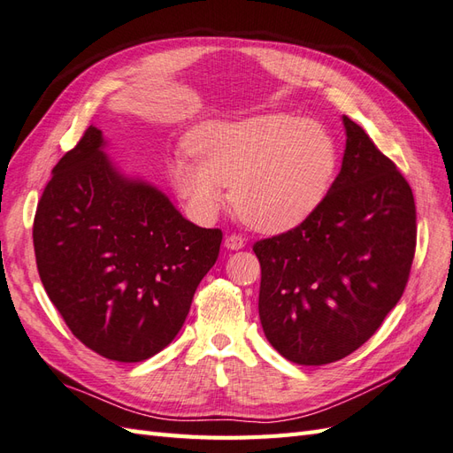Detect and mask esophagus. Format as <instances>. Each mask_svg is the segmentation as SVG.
<instances>
[{
    "instance_id": "esophagus-1",
    "label": "esophagus",
    "mask_w": 453,
    "mask_h": 453,
    "mask_svg": "<svg viewBox=\"0 0 453 453\" xmlns=\"http://www.w3.org/2000/svg\"><path fill=\"white\" fill-rule=\"evenodd\" d=\"M245 245H247V242H245V239H242L241 235H227L226 241H224V247L227 250H239V249H242Z\"/></svg>"
}]
</instances>
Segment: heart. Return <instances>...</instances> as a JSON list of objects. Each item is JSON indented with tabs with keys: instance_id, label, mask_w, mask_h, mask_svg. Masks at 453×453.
<instances>
[{
	"instance_id": "obj_1",
	"label": "heart",
	"mask_w": 453,
	"mask_h": 453,
	"mask_svg": "<svg viewBox=\"0 0 453 453\" xmlns=\"http://www.w3.org/2000/svg\"><path fill=\"white\" fill-rule=\"evenodd\" d=\"M195 158H178L170 181L188 212L212 222L229 201L262 234H285L316 214L339 166L333 135L314 120L262 112L211 120L188 137Z\"/></svg>"
}]
</instances>
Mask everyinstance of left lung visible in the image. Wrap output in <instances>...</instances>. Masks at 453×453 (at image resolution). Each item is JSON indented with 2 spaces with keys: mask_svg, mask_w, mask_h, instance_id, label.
I'll use <instances>...</instances> for the list:
<instances>
[{
  "mask_svg": "<svg viewBox=\"0 0 453 453\" xmlns=\"http://www.w3.org/2000/svg\"><path fill=\"white\" fill-rule=\"evenodd\" d=\"M326 201L303 226L254 242L265 339L288 362L323 365L357 350L398 304L415 254L410 183L362 126Z\"/></svg>",
  "mask_w": 453,
  "mask_h": 453,
  "instance_id": "left-lung-1",
  "label": "left lung"
}]
</instances>
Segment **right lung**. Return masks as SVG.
Returning <instances> with one entry per match:
<instances>
[{
  "instance_id": "1",
  "label": "right lung",
  "mask_w": 453,
  "mask_h": 453,
  "mask_svg": "<svg viewBox=\"0 0 453 453\" xmlns=\"http://www.w3.org/2000/svg\"><path fill=\"white\" fill-rule=\"evenodd\" d=\"M89 126L57 162L34 218L40 280L74 337L114 362H143L180 333L218 260L222 231L185 219L127 178Z\"/></svg>"
}]
</instances>
